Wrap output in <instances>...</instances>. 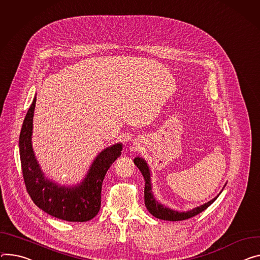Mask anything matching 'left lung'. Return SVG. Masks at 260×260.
Masks as SVG:
<instances>
[{"instance_id": "1", "label": "left lung", "mask_w": 260, "mask_h": 260, "mask_svg": "<svg viewBox=\"0 0 260 260\" xmlns=\"http://www.w3.org/2000/svg\"><path fill=\"white\" fill-rule=\"evenodd\" d=\"M134 162L139 168L141 173H142L145 180V188H144L145 206L150 214L157 219L166 220V221H182V220L193 218L198 214H200V212H202L203 210H205L218 197L217 196L215 199L210 200L209 202L186 212H178L176 210H172L170 208L165 207L161 204H159L157 201H155V199L153 198V195L151 192V184H150V172L146 161L140 157H136L134 159Z\"/></svg>"}]
</instances>
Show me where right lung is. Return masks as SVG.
<instances>
[{
    "mask_svg": "<svg viewBox=\"0 0 260 260\" xmlns=\"http://www.w3.org/2000/svg\"><path fill=\"white\" fill-rule=\"evenodd\" d=\"M35 104L36 98L25 117L19 135L20 164L27 192L39 208L55 218L69 222L89 221L99 214L105 175L115 159L120 156L122 146L115 144L102 151L79 186H59L43 176L33 152L31 136Z\"/></svg>",
    "mask_w": 260,
    "mask_h": 260,
    "instance_id": "obj_1",
    "label": "right lung"
}]
</instances>
